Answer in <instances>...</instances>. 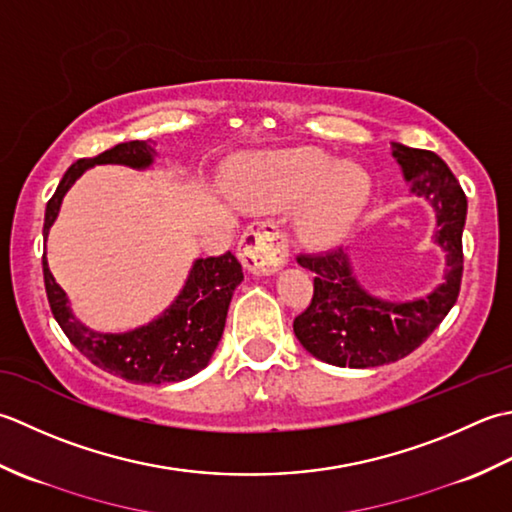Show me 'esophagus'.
I'll return each mask as SVG.
<instances>
[{
  "mask_svg": "<svg viewBox=\"0 0 512 512\" xmlns=\"http://www.w3.org/2000/svg\"><path fill=\"white\" fill-rule=\"evenodd\" d=\"M243 267L254 276H269L285 265L289 243L283 229L269 221L249 225L238 243Z\"/></svg>",
  "mask_w": 512,
  "mask_h": 512,
  "instance_id": "34e87169",
  "label": "esophagus"
}]
</instances>
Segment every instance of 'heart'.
Here are the masks:
<instances>
[{
    "mask_svg": "<svg viewBox=\"0 0 512 512\" xmlns=\"http://www.w3.org/2000/svg\"><path fill=\"white\" fill-rule=\"evenodd\" d=\"M234 196L247 210L280 212L298 203V234L311 247L342 241L371 198V176L358 163L314 148L258 152L238 165Z\"/></svg>",
    "mask_w": 512,
    "mask_h": 512,
    "instance_id": "b5f03b06",
    "label": "heart"
}]
</instances>
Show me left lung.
<instances>
[{
    "label": "left lung",
    "instance_id": "left-lung-1",
    "mask_svg": "<svg viewBox=\"0 0 512 512\" xmlns=\"http://www.w3.org/2000/svg\"><path fill=\"white\" fill-rule=\"evenodd\" d=\"M411 192L435 212L433 241L444 249L442 283L413 300H384L369 294L353 274L351 256L342 247L318 256H298L314 271V298L294 320V333L311 356L333 367L369 369L398 362L431 336L453 309L462 285V232L466 194L448 165L429 150L391 143Z\"/></svg>",
    "mask_w": 512,
    "mask_h": 512
}]
</instances>
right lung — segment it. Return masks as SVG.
<instances>
[{
  "mask_svg": "<svg viewBox=\"0 0 512 512\" xmlns=\"http://www.w3.org/2000/svg\"><path fill=\"white\" fill-rule=\"evenodd\" d=\"M154 156L156 150L152 148V141H128L114 145L95 159L72 163L46 205L44 238H48L52 223L57 221L66 192L92 165L114 163L134 170H148L154 163ZM241 280L243 267L232 252L196 258L179 296L159 318L132 331L99 333L72 314L66 291L50 274L44 254L46 294L61 331L92 364L134 384L181 382L205 369L221 342L229 302Z\"/></svg>",
  "mask_w": 512,
  "mask_h": 512,
  "instance_id": "obj_1",
  "label": "right lung"
}]
</instances>
